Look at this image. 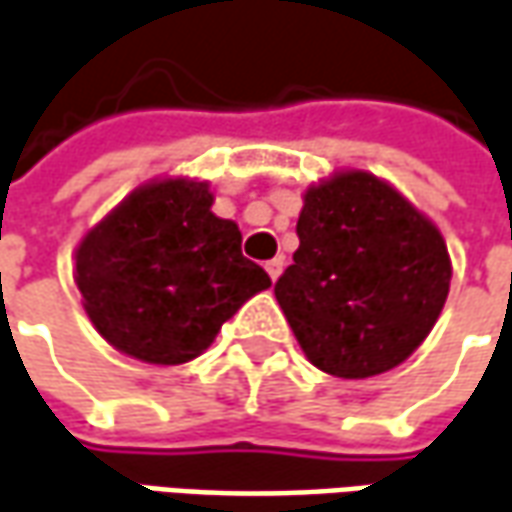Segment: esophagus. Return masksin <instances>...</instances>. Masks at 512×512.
I'll return each instance as SVG.
<instances>
[{"instance_id": "obj_1", "label": "esophagus", "mask_w": 512, "mask_h": 512, "mask_svg": "<svg viewBox=\"0 0 512 512\" xmlns=\"http://www.w3.org/2000/svg\"><path fill=\"white\" fill-rule=\"evenodd\" d=\"M283 257H274V260H269V263H266V271H269V277L271 280H277V277H280V274H283Z\"/></svg>"}]
</instances>
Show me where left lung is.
<instances>
[{
  "label": "left lung",
  "mask_w": 512,
  "mask_h": 512,
  "mask_svg": "<svg viewBox=\"0 0 512 512\" xmlns=\"http://www.w3.org/2000/svg\"><path fill=\"white\" fill-rule=\"evenodd\" d=\"M300 249L274 297L308 361L339 378L387 373L443 311L446 243L389 184L350 170L305 193Z\"/></svg>",
  "instance_id": "left-lung-1"
}]
</instances>
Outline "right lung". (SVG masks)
Returning a JSON list of instances; mask_svg holds the SVG:
<instances>
[{"label":"right lung","mask_w":512,"mask_h":512,"mask_svg":"<svg viewBox=\"0 0 512 512\" xmlns=\"http://www.w3.org/2000/svg\"><path fill=\"white\" fill-rule=\"evenodd\" d=\"M207 184L139 187L78 246L75 283L100 336L148 364H184L271 280L212 215Z\"/></svg>","instance_id":"obj_1"}]
</instances>
